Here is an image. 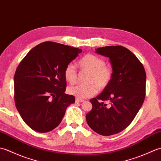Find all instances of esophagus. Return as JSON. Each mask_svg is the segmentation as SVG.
<instances>
[{
  "mask_svg": "<svg viewBox=\"0 0 161 161\" xmlns=\"http://www.w3.org/2000/svg\"><path fill=\"white\" fill-rule=\"evenodd\" d=\"M84 101V100H80V99L76 98V100H75V103H80V102H82Z\"/></svg>",
  "mask_w": 161,
  "mask_h": 161,
  "instance_id": "1",
  "label": "esophagus"
}]
</instances>
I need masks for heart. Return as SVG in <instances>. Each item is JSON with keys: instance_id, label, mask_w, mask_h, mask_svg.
<instances>
[{"instance_id": "1", "label": "heart", "mask_w": 161, "mask_h": 161, "mask_svg": "<svg viewBox=\"0 0 161 161\" xmlns=\"http://www.w3.org/2000/svg\"><path fill=\"white\" fill-rule=\"evenodd\" d=\"M105 61L102 57L93 54H87L79 61V66L83 71L89 72L86 86H75L68 88V93L77 99L83 100L93 96L97 93V87L104 89L113 78L114 70L112 68L105 65ZM64 77L70 84L76 83L77 73L73 64H69L65 68Z\"/></svg>"}]
</instances>
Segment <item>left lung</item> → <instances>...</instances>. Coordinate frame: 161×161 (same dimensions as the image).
Listing matches in <instances>:
<instances>
[{
    "instance_id": "left-lung-1",
    "label": "left lung",
    "mask_w": 161,
    "mask_h": 161,
    "mask_svg": "<svg viewBox=\"0 0 161 161\" xmlns=\"http://www.w3.org/2000/svg\"><path fill=\"white\" fill-rule=\"evenodd\" d=\"M95 53L109 58L114 75L103 91L90 100L93 108L86 115V122L99 134L111 136L127 127L141 108L146 73L141 61L125 47L105 46L95 49ZM98 99L108 101L110 105Z\"/></svg>"
}]
</instances>
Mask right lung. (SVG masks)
<instances>
[{"mask_svg": "<svg viewBox=\"0 0 161 161\" xmlns=\"http://www.w3.org/2000/svg\"><path fill=\"white\" fill-rule=\"evenodd\" d=\"M82 50L55 42L39 44L19 65L14 77V101L23 121L40 133L60 124L68 106L75 103L67 95L64 70Z\"/></svg>", "mask_w": 161, "mask_h": 161, "instance_id": "add662e5", "label": "right lung"}]
</instances>
